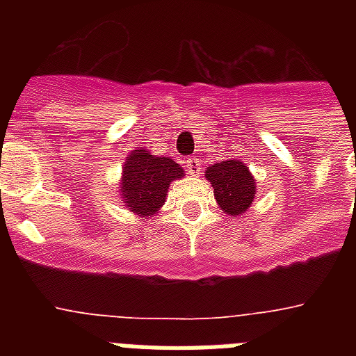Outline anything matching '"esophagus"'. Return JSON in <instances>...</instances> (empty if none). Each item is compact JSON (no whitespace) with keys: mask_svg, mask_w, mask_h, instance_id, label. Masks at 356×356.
<instances>
[{"mask_svg":"<svg viewBox=\"0 0 356 356\" xmlns=\"http://www.w3.org/2000/svg\"><path fill=\"white\" fill-rule=\"evenodd\" d=\"M185 165H187L188 169V175H193V176L201 175V162L200 159H196V156H191V159L185 160Z\"/></svg>","mask_w":356,"mask_h":356,"instance_id":"1","label":"esophagus"}]
</instances>
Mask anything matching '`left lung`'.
Returning <instances> with one entry per match:
<instances>
[{
  "label": "left lung",
  "mask_w": 356,
  "mask_h": 356,
  "mask_svg": "<svg viewBox=\"0 0 356 356\" xmlns=\"http://www.w3.org/2000/svg\"><path fill=\"white\" fill-rule=\"evenodd\" d=\"M205 178L213 188L217 207L232 217L246 213L257 197V180L244 160H222L209 165Z\"/></svg>",
  "instance_id": "obj_1"
}]
</instances>
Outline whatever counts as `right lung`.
Wrapping results in <instances>:
<instances>
[{"mask_svg":"<svg viewBox=\"0 0 356 356\" xmlns=\"http://www.w3.org/2000/svg\"><path fill=\"white\" fill-rule=\"evenodd\" d=\"M184 176V168L169 156L153 155L146 147L130 151L119 180L122 207L143 219L156 216L168 200L171 181Z\"/></svg>","mask_w":356,"mask_h":356,"instance_id":"right-lung-1","label":"right lung"}]
</instances>
